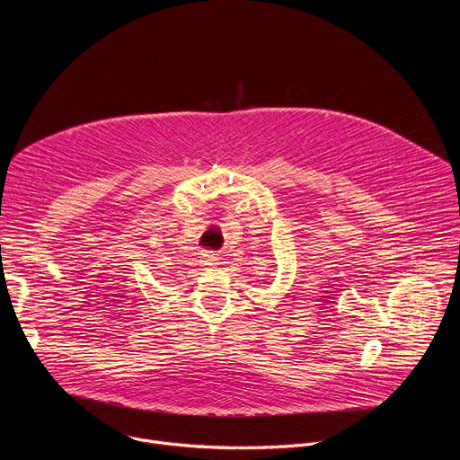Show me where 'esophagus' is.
<instances>
[{"mask_svg": "<svg viewBox=\"0 0 460 460\" xmlns=\"http://www.w3.org/2000/svg\"><path fill=\"white\" fill-rule=\"evenodd\" d=\"M202 261H204V266H218L220 264V258L217 254H213L211 251H208V252H204Z\"/></svg>", "mask_w": 460, "mask_h": 460, "instance_id": "obj_1", "label": "esophagus"}]
</instances>
